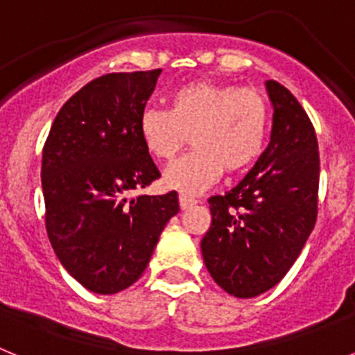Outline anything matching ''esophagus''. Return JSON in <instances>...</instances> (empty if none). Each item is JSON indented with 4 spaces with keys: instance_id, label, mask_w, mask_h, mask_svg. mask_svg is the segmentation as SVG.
Returning <instances> with one entry per match:
<instances>
[{
    "instance_id": "34e87169",
    "label": "esophagus",
    "mask_w": 355,
    "mask_h": 355,
    "mask_svg": "<svg viewBox=\"0 0 355 355\" xmlns=\"http://www.w3.org/2000/svg\"><path fill=\"white\" fill-rule=\"evenodd\" d=\"M197 200L193 199L192 196H187V193H180V206L183 209H187V208H190V206H193L196 205Z\"/></svg>"
}]
</instances>
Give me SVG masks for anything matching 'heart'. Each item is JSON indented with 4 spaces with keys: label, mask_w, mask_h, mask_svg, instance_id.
<instances>
[{
    "label": "heart",
    "mask_w": 355,
    "mask_h": 355,
    "mask_svg": "<svg viewBox=\"0 0 355 355\" xmlns=\"http://www.w3.org/2000/svg\"><path fill=\"white\" fill-rule=\"evenodd\" d=\"M268 128V105L258 90L205 80L181 85L168 97V110L149 106L139 119L144 146L163 162H171L190 135L193 149L163 175L168 188L187 193L205 190L222 168L233 174L252 165Z\"/></svg>",
    "instance_id": "heart-1"
}]
</instances>
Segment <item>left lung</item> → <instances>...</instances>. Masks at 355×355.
<instances>
[{
    "mask_svg": "<svg viewBox=\"0 0 355 355\" xmlns=\"http://www.w3.org/2000/svg\"><path fill=\"white\" fill-rule=\"evenodd\" d=\"M266 90L270 144L236 187L209 197L211 225L200 241L215 283L238 299L265 293L286 275L318 215L315 128L286 87L268 80Z\"/></svg>",
    "mask_w": 355,
    "mask_h": 355,
    "instance_id": "left-lung-1",
    "label": "left lung"
}]
</instances>
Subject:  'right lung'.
<instances>
[{
	"label": "right lung",
	"mask_w": 355,
	"mask_h": 355,
	"mask_svg": "<svg viewBox=\"0 0 355 355\" xmlns=\"http://www.w3.org/2000/svg\"><path fill=\"white\" fill-rule=\"evenodd\" d=\"M162 69L105 74L60 108L42 149L46 231L65 270L94 293L146 270L178 193L130 197L159 178L139 119Z\"/></svg>",
	"instance_id": "add662e5"
}]
</instances>
